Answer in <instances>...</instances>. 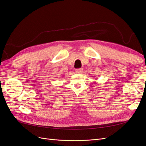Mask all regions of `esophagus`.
Segmentation results:
<instances>
[{
  "mask_svg": "<svg viewBox=\"0 0 146 146\" xmlns=\"http://www.w3.org/2000/svg\"><path fill=\"white\" fill-rule=\"evenodd\" d=\"M76 72L77 74H80V73H82L83 72V69L82 68L77 69H76Z\"/></svg>",
  "mask_w": 146,
  "mask_h": 146,
  "instance_id": "esophagus-1",
  "label": "esophagus"
}]
</instances>
